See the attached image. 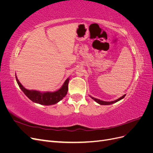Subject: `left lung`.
Returning <instances> with one entry per match:
<instances>
[{
    "label": "left lung",
    "mask_w": 153,
    "mask_h": 153,
    "mask_svg": "<svg viewBox=\"0 0 153 153\" xmlns=\"http://www.w3.org/2000/svg\"><path fill=\"white\" fill-rule=\"evenodd\" d=\"M125 96H126V94L123 95L122 97H121V98H119V99H117V100H115V101H102V100H98V99L94 98H93V97H92V96H90V97H91V98L92 100H94L95 101H96V102L98 103H99L100 105H111V104H113V103H114L117 102V101H119V100H121L123 99V98H124Z\"/></svg>",
    "instance_id": "obj_1"
}]
</instances>
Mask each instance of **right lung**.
Masks as SVG:
<instances>
[{
	"label": "right lung",
	"instance_id": "add662e5",
	"mask_svg": "<svg viewBox=\"0 0 153 153\" xmlns=\"http://www.w3.org/2000/svg\"><path fill=\"white\" fill-rule=\"evenodd\" d=\"M16 80L18 85L20 87L22 91L28 97V98L34 103H39L43 105H51L58 103L59 101L62 100L64 97L68 93V82L69 78L64 83L61 89L55 92H43L34 91V90H28L23 86L18 80L16 76Z\"/></svg>",
	"mask_w": 153,
	"mask_h": 153
}]
</instances>
